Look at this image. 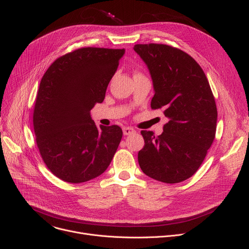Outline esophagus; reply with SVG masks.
<instances>
[{
    "label": "esophagus",
    "mask_w": 249,
    "mask_h": 249,
    "mask_svg": "<svg viewBox=\"0 0 249 249\" xmlns=\"http://www.w3.org/2000/svg\"><path fill=\"white\" fill-rule=\"evenodd\" d=\"M136 131L135 130L133 129V128H131V127H124L123 128V133H124V135H131V134H133V133H135Z\"/></svg>",
    "instance_id": "34e87169"
}]
</instances>
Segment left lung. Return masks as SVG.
Masks as SVG:
<instances>
[{"mask_svg":"<svg viewBox=\"0 0 249 249\" xmlns=\"http://www.w3.org/2000/svg\"><path fill=\"white\" fill-rule=\"evenodd\" d=\"M133 49L151 75V108L168 118L160 135L141 131L140 168L166 184L186 180L198 171L215 138L217 108L210 85L198 62L180 49L155 43Z\"/></svg>","mask_w":249,"mask_h":249,"instance_id":"left-lung-1","label":"left lung"}]
</instances>
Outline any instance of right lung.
I'll list each match as a JSON object with an SVG mask.
<instances>
[{
  "label": "right lung",
  "instance_id": "add662e5",
  "mask_svg": "<svg viewBox=\"0 0 249 249\" xmlns=\"http://www.w3.org/2000/svg\"><path fill=\"white\" fill-rule=\"evenodd\" d=\"M125 49L84 47L58 57L41 78L33 113L37 147L49 171L80 184L110 165L123 132L98 128L89 111L105 99Z\"/></svg>",
  "mask_w": 249,
  "mask_h": 249
}]
</instances>
